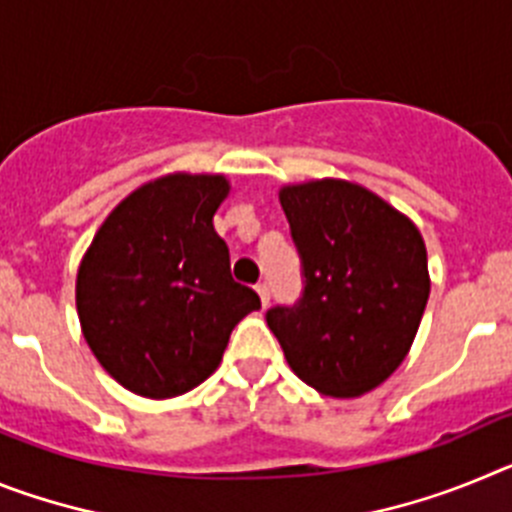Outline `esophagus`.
Segmentation results:
<instances>
[{
    "instance_id": "1",
    "label": "esophagus",
    "mask_w": 512,
    "mask_h": 512,
    "mask_svg": "<svg viewBox=\"0 0 512 512\" xmlns=\"http://www.w3.org/2000/svg\"><path fill=\"white\" fill-rule=\"evenodd\" d=\"M256 292H259V297H261V305L269 307V300H271L269 287H266V284H256Z\"/></svg>"
}]
</instances>
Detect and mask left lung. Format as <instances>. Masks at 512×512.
Here are the masks:
<instances>
[{
  "mask_svg": "<svg viewBox=\"0 0 512 512\" xmlns=\"http://www.w3.org/2000/svg\"><path fill=\"white\" fill-rule=\"evenodd\" d=\"M305 292L266 323L289 369L330 397L372 392L405 361L431 295L428 253L408 215L346 179L279 189Z\"/></svg>",
  "mask_w": 512,
  "mask_h": 512,
  "instance_id": "1",
  "label": "left lung"
}]
</instances>
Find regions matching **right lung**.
I'll list each match as a JSON object with an SVG mask.
<instances>
[{
  "label": "right lung",
  "instance_id": "add662e5",
  "mask_svg": "<svg viewBox=\"0 0 512 512\" xmlns=\"http://www.w3.org/2000/svg\"><path fill=\"white\" fill-rule=\"evenodd\" d=\"M230 192L223 174L158 176L99 225L76 271L81 333L125 390L169 400L215 372L233 328L259 310L233 282L212 217Z\"/></svg>",
  "mask_w": 512,
  "mask_h": 512
}]
</instances>
